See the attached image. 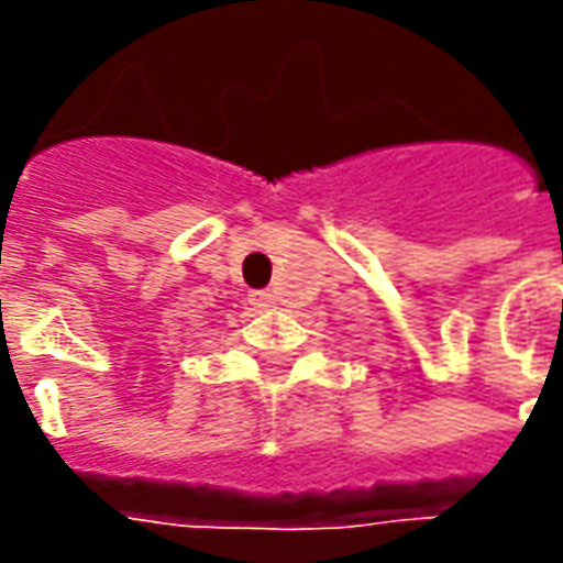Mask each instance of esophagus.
Listing matches in <instances>:
<instances>
[{
  "mask_svg": "<svg viewBox=\"0 0 563 563\" xmlns=\"http://www.w3.org/2000/svg\"><path fill=\"white\" fill-rule=\"evenodd\" d=\"M250 305L256 307V310H271V307H274V295H271V292H253V295H250Z\"/></svg>",
  "mask_w": 563,
  "mask_h": 563,
  "instance_id": "esophagus-1",
  "label": "esophagus"
}]
</instances>
